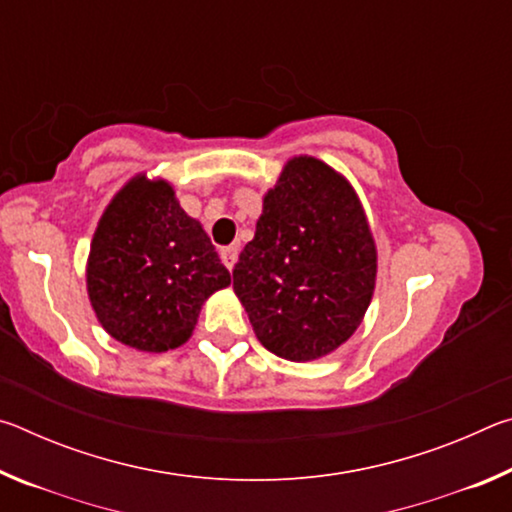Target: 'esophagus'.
<instances>
[{
  "label": "esophagus",
  "mask_w": 512,
  "mask_h": 512,
  "mask_svg": "<svg viewBox=\"0 0 512 512\" xmlns=\"http://www.w3.org/2000/svg\"><path fill=\"white\" fill-rule=\"evenodd\" d=\"M237 257H239V248H237V246H225V248H221V262H223L225 266H228V271H232V268H235Z\"/></svg>",
  "instance_id": "34e87169"
}]
</instances>
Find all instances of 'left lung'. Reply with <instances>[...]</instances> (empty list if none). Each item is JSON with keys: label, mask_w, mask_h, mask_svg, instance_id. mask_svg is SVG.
I'll list each match as a JSON object with an SVG mask.
<instances>
[{"label": "left lung", "mask_w": 512, "mask_h": 512, "mask_svg": "<svg viewBox=\"0 0 512 512\" xmlns=\"http://www.w3.org/2000/svg\"><path fill=\"white\" fill-rule=\"evenodd\" d=\"M375 277V239L352 185L309 155L289 160L232 271L259 343L289 361L334 352L361 325Z\"/></svg>", "instance_id": "obj_1"}]
</instances>
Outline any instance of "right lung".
<instances>
[{"mask_svg":"<svg viewBox=\"0 0 512 512\" xmlns=\"http://www.w3.org/2000/svg\"><path fill=\"white\" fill-rule=\"evenodd\" d=\"M228 284L203 225L167 180L135 176L112 198L88 257V296L112 339L142 352L178 348L203 302Z\"/></svg>","mask_w":512,"mask_h":512,"instance_id":"add662e5","label":"right lung"}]
</instances>
